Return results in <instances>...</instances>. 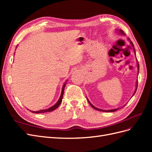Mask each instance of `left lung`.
Instances as JSON below:
<instances>
[{
  "label": "left lung",
  "mask_w": 152,
  "mask_h": 152,
  "mask_svg": "<svg viewBox=\"0 0 152 152\" xmlns=\"http://www.w3.org/2000/svg\"><path fill=\"white\" fill-rule=\"evenodd\" d=\"M118 31H119V34H122V35H125V34H124V32L122 30H119ZM130 42H131V44L132 45L133 48H134V53H135V50H134V45H133L132 42H131V40H130ZM137 68H138V73H139V70H140V66H139V64H138V63H137ZM137 82H136V89H135V91H134V94H133V95H134V94L136 93V90H137ZM133 95H132V96H133ZM87 100H88V99H87ZM88 102L89 103V104H90V105L91 106V107H93L94 109H95V110H99V111L106 112H113L116 111V110H118V109H120V108H116V109H113V110H101V109H99V108H98L95 107L94 106H93V104H92L91 103V102H89V100H88ZM124 106H125V105H124Z\"/></svg>",
  "instance_id": "obj_1"
}]
</instances>
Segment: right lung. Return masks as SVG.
<instances>
[{
    "label": "right lung",
    "mask_w": 152,
    "mask_h": 152,
    "mask_svg": "<svg viewBox=\"0 0 152 152\" xmlns=\"http://www.w3.org/2000/svg\"><path fill=\"white\" fill-rule=\"evenodd\" d=\"M67 81V80H66ZM65 86H66V82L65 83V84H64L63 86V88H62V91H61V96H60V98H59V99H58V101L57 102V103L55 104L54 105H53V107H51L50 108H48V109H45V110H40V111H30L32 113H45V112H52L53 111V110H54L55 109H56L59 104H61V102H62V98H63V94H64V89H65Z\"/></svg>",
    "instance_id": "1"
}]
</instances>
